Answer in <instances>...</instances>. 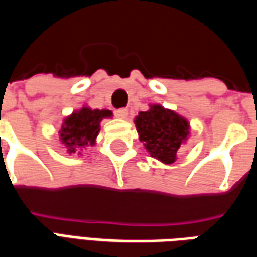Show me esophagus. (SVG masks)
Masks as SVG:
<instances>
[{"instance_id":"obj_1","label":"esophagus","mask_w":257,"mask_h":257,"mask_svg":"<svg viewBox=\"0 0 257 257\" xmlns=\"http://www.w3.org/2000/svg\"><path fill=\"white\" fill-rule=\"evenodd\" d=\"M114 115L118 118H126L128 117V110L126 108H118L114 111Z\"/></svg>"}]
</instances>
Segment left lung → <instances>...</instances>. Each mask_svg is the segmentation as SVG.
Masks as SVG:
<instances>
[{
  "label": "left lung",
  "instance_id": "1",
  "mask_svg": "<svg viewBox=\"0 0 257 257\" xmlns=\"http://www.w3.org/2000/svg\"><path fill=\"white\" fill-rule=\"evenodd\" d=\"M135 123L140 142L151 157L165 164L178 160L179 147L189 134V123L184 118L161 106H153L149 111H140Z\"/></svg>",
  "mask_w": 257,
  "mask_h": 257
}]
</instances>
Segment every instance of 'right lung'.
<instances>
[{
  "label": "right lung",
  "instance_id": "1",
  "mask_svg": "<svg viewBox=\"0 0 257 257\" xmlns=\"http://www.w3.org/2000/svg\"><path fill=\"white\" fill-rule=\"evenodd\" d=\"M111 117L108 110H90L84 107L78 112L68 117L60 129V138L70 153H75L79 147L93 145L103 118Z\"/></svg>",
  "mask_w": 257,
  "mask_h": 257
}]
</instances>
